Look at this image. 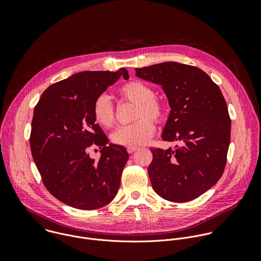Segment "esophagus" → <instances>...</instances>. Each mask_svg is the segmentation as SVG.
I'll list each match as a JSON object with an SVG mask.
<instances>
[{
    "mask_svg": "<svg viewBox=\"0 0 261 261\" xmlns=\"http://www.w3.org/2000/svg\"><path fill=\"white\" fill-rule=\"evenodd\" d=\"M138 146H127V152L129 154H133L134 152H136L138 150Z\"/></svg>",
    "mask_w": 261,
    "mask_h": 261,
    "instance_id": "1",
    "label": "esophagus"
}]
</instances>
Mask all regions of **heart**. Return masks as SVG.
<instances>
[{
    "mask_svg": "<svg viewBox=\"0 0 261 261\" xmlns=\"http://www.w3.org/2000/svg\"><path fill=\"white\" fill-rule=\"evenodd\" d=\"M123 100L136 103L132 124L119 127L111 134V141L115 144L136 146L145 143L156 130L152 117L161 122L165 116L164 105L157 99L155 90L141 81H132L120 89ZM93 117L96 123L103 128H111L116 123L115 106L106 94L99 95L93 104Z\"/></svg>",
    "mask_w": 261,
    "mask_h": 261,
    "instance_id": "b5f03b06",
    "label": "heart"
}]
</instances>
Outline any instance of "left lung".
Here are the masks:
<instances>
[{"label": "left lung", "mask_w": 261, "mask_h": 261, "mask_svg": "<svg viewBox=\"0 0 261 261\" xmlns=\"http://www.w3.org/2000/svg\"><path fill=\"white\" fill-rule=\"evenodd\" d=\"M136 76L161 85L171 111L164 127L171 150L150 148L147 168L154 191L172 202L190 201L219 180L225 169L231 121L219 87L201 69L166 62L135 69Z\"/></svg>", "instance_id": "obj_1"}]
</instances>
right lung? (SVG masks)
Listing matches in <instances>:
<instances>
[{
  "label": "right lung",
  "instance_id": "right-lung-1",
  "mask_svg": "<svg viewBox=\"0 0 261 261\" xmlns=\"http://www.w3.org/2000/svg\"><path fill=\"white\" fill-rule=\"evenodd\" d=\"M128 71H85L48 87L34 108L31 152L49 193L67 205L97 210L117 195L129 155L108 138L93 117V104ZM98 146L101 156L89 157Z\"/></svg>",
  "mask_w": 261,
  "mask_h": 261
}]
</instances>
